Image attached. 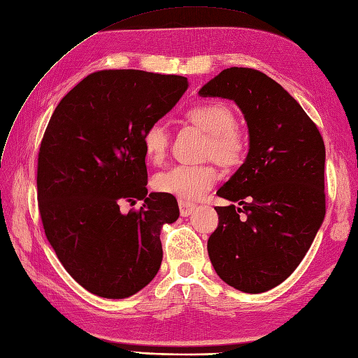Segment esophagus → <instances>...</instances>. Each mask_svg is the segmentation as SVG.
Wrapping results in <instances>:
<instances>
[{
    "label": "esophagus",
    "instance_id": "1",
    "mask_svg": "<svg viewBox=\"0 0 358 358\" xmlns=\"http://www.w3.org/2000/svg\"><path fill=\"white\" fill-rule=\"evenodd\" d=\"M179 210H180L182 217H188L196 210V205H194V203H191V201L179 200Z\"/></svg>",
    "mask_w": 358,
    "mask_h": 358
}]
</instances>
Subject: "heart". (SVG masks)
Returning a JSON list of instances; mask_svg holds the SVG:
<instances>
[{"label":"heart","instance_id":"obj_1","mask_svg":"<svg viewBox=\"0 0 358 358\" xmlns=\"http://www.w3.org/2000/svg\"><path fill=\"white\" fill-rule=\"evenodd\" d=\"M187 119L209 134L205 157L214 158L223 166H235L243 159L247 140L236 127L235 113L223 102L199 103L187 111ZM144 153L153 164H161L167 157L170 134L164 122H153L143 131ZM220 175L214 164L201 166H176L157 175L155 188L183 200H197L215 185Z\"/></svg>","mask_w":358,"mask_h":358}]
</instances>
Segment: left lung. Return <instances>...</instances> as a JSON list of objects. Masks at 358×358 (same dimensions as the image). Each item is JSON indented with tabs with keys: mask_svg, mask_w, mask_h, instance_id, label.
<instances>
[{
	"mask_svg": "<svg viewBox=\"0 0 358 358\" xmlns=\"http://www.w3.org/2000/svg\"><path fill=\"white\" fill-rule=\"evenodd\" d=\"M199 94L234 101L250 137L244 164L217 191L241 208H215L209 259L238 291H269L295 271L324 221V140L301 105L256 69L229 67Z\"/></svg>",
	"mask_w": 358,
	"mask_h": 358,
	"instance_id": "1",
	"label": "left lung"
}]
</instances>
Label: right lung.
Segmentation results:
<instances>
[{"instance_id":"add662e5","label":"right lung","mask_w":358,"mask_h":358,"mask_svg":"<svg viewBox=\"0 0 358 358\" xmlns=\"http://www.w3.org/2000/svg\"><path fill=\"white\" fill-rule=\"evenodd\" d=\"M188 89L179 75L135 69L90 73L57 105L41 143L37 200L45 235L75 282L102 298L148 286L162 260L161 229L176 199L148 194L143 131ZM144 199L123 215V199Z\"/></svg>"}]
</instances>
